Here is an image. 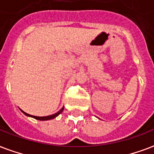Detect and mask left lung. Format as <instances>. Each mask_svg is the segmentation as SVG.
Segmentation results:
<instances>
[{"label":"left lung","mask_w":154,"mask_h":154,"mask_svg":"<svg viewBox=\"0 0 154 154\" xmlns=\"http://www.w3.org/2000/svg\"><path fill=\"white\" fill-rule=\"evenodd\" d=\"M97 118H98V117H97ZM99 119H100V118H99Z\"/></svg>","instance_id":"left-lung-1"}]
</instances>
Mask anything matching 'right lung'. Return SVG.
Wrapping results in <instances>:
<instances>
[{"mask_svg":"<svg viewBox=\"0 0 154 154\" xmlns=\"http://www.w3.org/2000/svg\"><path fill=\"white\" fill-rule=\"evenodd\" d=\"M64 109V107H63V108H61L60 110L58 111V112L54 113V114H53V115H51V116H32V115H29V114H28V113L25 112H23V111L21 110V111L22 112L25 114L26 116H29V117H33L34 118V119H36V120H52V119H54V118L57 117L59 114H61V113L63 112V111Z\"/></svg>","mask_w":154,"mask_h":154,"instance_id":"1","label":"right lung"}]
</instances>
